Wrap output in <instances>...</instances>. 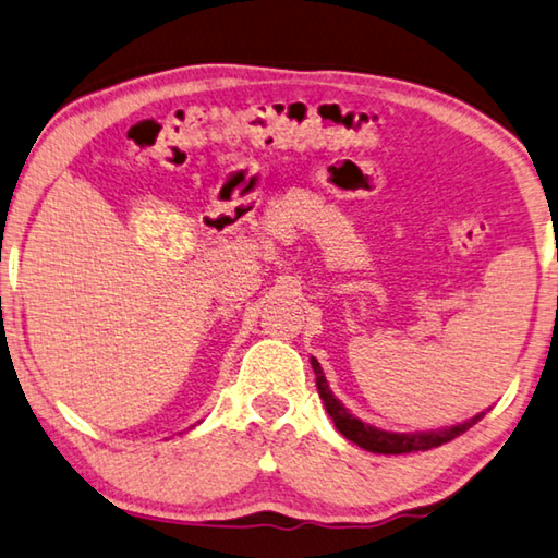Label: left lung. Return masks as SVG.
Masks as SVG:
<instances>
[{
	"label": "left lung",
	"instance_id": "8db88e82",
	"mask_svg": "<svg viewBox=\"0 0 558 558\" xmlns=\"http://www.w3.org/2000/svg\"><path fill=\"white\" fill-rule=\"evenodd\" d=\"M311 365H314V373H316V387H318V395L324 399L326 404V412L333 418V424L340 434H343L348 441L357 444L360 448H365V451H373V453H385V456H399V453H416V451H428V448H438L448 441H453L456 436L465 434L468 428L473 424L481 422L485 414H477L473 418H468V422L451 426V428H441V432H428V434H392V432H383V428H375V426H367L355 418L353 414L348 412V409L338 402L333 397V392L328 389V383L324 377V369H320L318 360L311 357Z\"/></svg>",
	"mask_w": 558,
	"mask_h": 558
}]
</instances>
